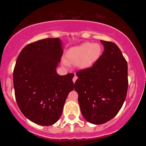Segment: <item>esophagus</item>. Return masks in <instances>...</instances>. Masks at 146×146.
Wrapping results in <instances>:
<instances>
[{"mask_svg":"<svg viewBox=\"0 0 146 146\" xmlns=\"http://www.w3.org/2000/svg\"><path fill=\"white\" fill-rule=\"evenodd\" d=\"M77 79H78V76H77L76 75H74V77H73V82H75V81H76L77 80Z\"/></svg>","mask_w":146,"mask_h":146,"instance_id":"obj_1","label":"esophagus"}]
</instances>
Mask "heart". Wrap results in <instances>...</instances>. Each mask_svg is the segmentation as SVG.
Listing matches in <instances>:
<instances>
[{
    "label": "heart",
    "mask_w": 146,
    "mask_h": 146,
    "mask_svg": "<svg viewBox=\"0 0 146 146\" xmlns=\"http://www.w3.org/2000/svg\"><path fill=\"white\" fill-rule=\"evenodd\" d=\"M101 52V46L98 44L86 42L71 48L66 54V58L71 62H78L80 67L85 68L90 67L98 60ZM63 64H68L66 60H63Z\"/></svg>",
    "instance_id": "heart-1"
}]
</instances>
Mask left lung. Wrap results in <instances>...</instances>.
<instances>
[{
    "mask_svg": "<svg viewBox=\"0 0 146 146\" xmlns=\"http://www.w3.org/2000/svg\"><path fill=\"white\" fill-rule=\"evenodd\" d=\"M103 53L91 67L76 73L75 90L85 119L93 124L110 121L119 113L128 91V64L114 42L101 40Z\"/></svg>",
    "mask_w": 146,
    "mask_h": 146,
    "instance_id": "1",
    "label": "left lung"
}]
</instances>
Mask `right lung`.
Returning <instances> with one entry per match:
<instances>
[{"label":"right lung","instance_id":"obj_1","mask_svg":"<svg viewBox=\"0 0 146 146\" xmlns=\"http://www.w3.org/2000/svg\"><path fill=\"white\" fill-rule=\"evenodd\" d=\"M62 54L59 38H46L25 46L16 60L13 72L16 102L23 115L36 124L56 123L74 88L73 73L56 72Z\"/></svg>","mask_w":146,"mask_h":146}]
</instances>
